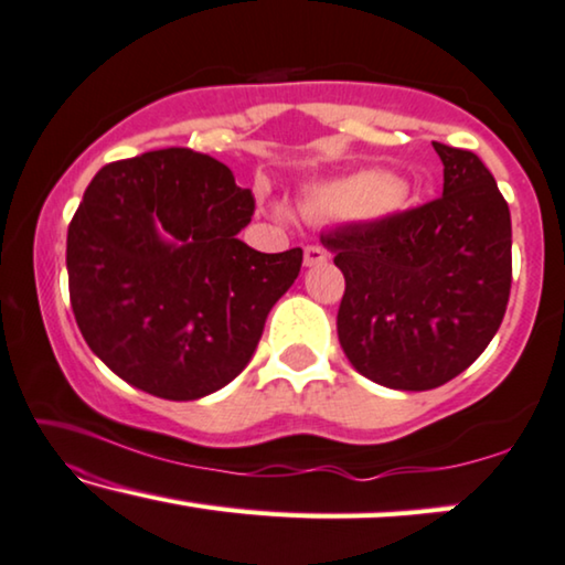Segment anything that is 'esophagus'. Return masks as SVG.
Returning a JSON list of instances; mask_svg holds the SVG:
<instances>
[{"instance_id": "obj_1", "label": "esophagus", "mask_w": 565, "mask_h": 565, "mask_svg": "<svg viewBox=\"0 0 565 565\" xmlns=\"http://www.w3.org/2000/svg\"><path fill=\"white\" fill-rule=\"evenodd\" d=\"M330 253L322 248L320 243H309L305 245V266H317L322 264V260H328Z\"/></svg>"}]
</instances>
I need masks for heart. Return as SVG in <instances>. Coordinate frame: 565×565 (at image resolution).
I'll list each match as a JSON object with an SVG mask.
<instances>
[{
	"label": "heart",
	"instance_id": "heart-1",
	"mask_svg": "<svg viewBox=\"0 0 565 565\" xmlns=\"http://www.w3.org/2000/svg\"><path fill=\"white\" fill-rule=\"evenodd\" d=\"M399 194L402 184L392 173L363 171L312 189L305 210L317 217H376L392 210Z\"/></svg>",
	"mask_w": 565,
	"mask_h": 565
}]
</instances>
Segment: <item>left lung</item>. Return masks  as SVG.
Listing matches in <instances>:
<instances>
[{"label":"left lung","instance_id":"1","mask_svg":"<svg viewBox=\"0 0 565 565\" xmlns=\"http://www.w3.org/2000/svg\"><path fill=\"white\" fill-rule=\"evenodd\" d=\"M443 196L322 233L345 276L338 338L381 386L427 392L487 351L512 289V220L471 150L433 142Z\"/></svg>","mask_w":565,"mask_h":565}]
</instances>
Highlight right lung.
<instances>
[{
	"instance_id": "add662e5",
	"label": "right lung",
	"mask_w": 565,
	"mask_h": 565,
	"mask_svg": "<svg viewBox=\"0 0 565 565\" xmlns=\"http://www.w3.org/2000/svg\"><path fill=\"white\" fill-rule=\"evenodd\" d=\"M253 212L250 189L192 148L107 163L66 241L71 309L86 345L161 399H200L230 384L301 268V248L258 253L237 241Z\"/></svg>"
}]
</instances>
